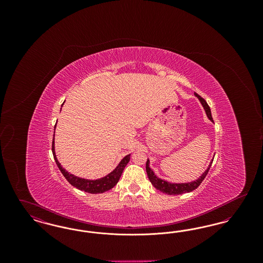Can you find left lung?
I'll return each mask as SVG.
<instances>
[{"label": "left lung", "mask_w": 263, "mask_h": 263, "mask_svg": "<svg viewBox=\"0 0 263 263\" xmlns=\"http://www.w3.org/2000/svg\"><path fill=\"white\" fill-rule=\"evenodd\" d=\"M195 97L199 100V101L206 112L207 117L209 118V120L211 122L213 121L212 114H211V110H210V107L209 105L207 104V102L205 101V100H203L201 98L200 96H198L197 93H195ZM212 161L209 163L207 170L202 174V175L195 180L193 181H190V182H179V183H176V182H170V181H166L164 179H162L160 177H158L157 175H155V173L153 172V170L150 167V161L149 159L147 160V163H146V171H147V175L148 177L150 179L151 183L154 185V187L157 188L158 190H160L161 192L165 193V194H170V195H178V194H182V193H186V192H191L193 191L194 189L198 187L201 184V182L203 181V179L205 178V176L208 174V171L212 164Z\"/></svg>", "instance_id": "8db88e82"}]
</instances>
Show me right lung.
Returning a JSON list of instances; mask_svg holds the SVG:
<instances>
[{
    "label": "right lung",
    "mask_w": 263,
    "mask_h": 263,
    "mask_svg": "<svg viewBox=\"0 0 263 263\" xmlns=\"http://www.w3.org/2000/svg\"><path fill=\"white\" fill-rule=\"evenodd\" d=\"M55 128H56V125H55ZM54 136H55V132H54ZM54 140H55V137H53L52 153H53L56 164L58 165L59 170L61 171V173L65 176V178L76 188H78L82 191L88 192V193H91V194L103 193V192L108 191L109 189L114 187L117 184V182H118L120 176L122 175L127 163H129V161H130V155H127L120 161V163L117 164V166L113 170L111 173H109L108 175H106L105 176L101 177V178H99V179H87V178L79 177L77 175H72L69 172H67L61 165V163H59V161L56 157V153H55V142H54Z\"/></svg>",
    "instance_id": "1"
}]
</instances>
